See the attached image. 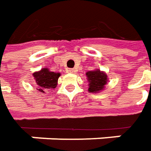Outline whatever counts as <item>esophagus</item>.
<instances>
[{
    "instance_id": "esophagus-1",
    "label": "esophagus",
    "mask_w": 151,
    "mask_h": 151,
    "mask_svg": "<svg viewBox=\"0 0 151 151\" xmlns=\"http://www.w3.org/2000/svg\"><path fill=\"white\" fill-rule=\"evenodd\" d=\"M68 73H75L76 69H74V68L68 69Z\"/></svg>"
}]
</instances>
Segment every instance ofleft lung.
I'll return each instance as SVG.
<instances>
[{"mask_svg":"<svg viewBox=\"0 0 151 151\" xmlns=\"http://www.w3.org/2000/svg\"><path fill=\"white\" fill-rule=\"evenodd\" d=\"M86 77L88 83V92L94 94L102 91L108 82L107 74L100 69L88 71L86 73Z\"/></svg>","mask_w":151,"mask_h":151,"instance_id":"1","label":"left lung"}]
</instances>
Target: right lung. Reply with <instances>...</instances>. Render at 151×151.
<instances>
[{
    "label": "right lung",
    "mask_w": 151,
    "mask_h": 151,
    "mask_svg": "<svg viewBox=\"0 0 151 151\" xmlns=\"http://www.w3.org/2000/svg\"><path fill=\"white\" fill-rule=\"evenodd\" d=\"M36 82V89L40 94H45L47 90H53L57 86L60 73H54L47 68L35 72L33 73Z\"/></svg>",
    "instance_id": "obj_1"
}]
</instances>
